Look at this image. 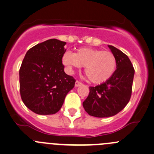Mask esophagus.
<instances>
[{
  "instance_id": "esophagus-1",
  "label": "esophagus",
  "mask_w": 154,
  "mask_h": 154,
  "mask_svg": "<svg viewBox=\"0 0 154 154\" xmlns=\"http://www.w3.org/2000/svg\"><path fill=\"white\" fill-rule=\"evenodd\" d=\"M82 82H80V81H78V80H77V81L75 82V87H78V86H80V85H82Z\"/></svg>"
}]
</instances>
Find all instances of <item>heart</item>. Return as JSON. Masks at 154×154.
I'll list each match as a JSON object with an SVG mask.
<instances>
[{"instance_id":"heart-1","label":"heart","mask_w":154,"mask_h":154,"mask_svg":"<svg viewBox=\"0 0 154 154\" xmlns=\"http://www.w3.org/2000/svg\"><path fill=\"white\" fill-rule=\"evenodd\" d=\"M62 61L69 72L85 67V74L94 84L108 81L116 68V60L112 52L93 48H80L74 54L66 51Z\"/></svg>"}]
</instances>
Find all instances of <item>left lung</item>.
<instances>
[{
	"label": "left lung",
	"instance_id": "1",
	"mask_svg": "<svg viewBox=\"0 0 154 154\" xmlns=\"http://www.w3.org/2000/svg\"><path fill=\"white\" fill-rule=\"evenodd\" d=\"M116 60V69L108 81L91 86L82 103L85 111L96 117H109L120 112L131 97L134 66L128 57L113 46H108Z\"/></svg>",
	"mask_w": 154,
	"mask_h": 154
}]
</instances>
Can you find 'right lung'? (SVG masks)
Listing matches in <instances>:
<instances>
[{
    "instance_id": "add662e5",
    "label": "right lung",
    "mask_w": 154,
    "mask_h": 154,
    "mask_svg": "<svg viewBox=\"0 0 154 154\" xmlns=\"http://www.w3.org/2000/svg\"><path fill=\"white\" fill-rule=\"evenodd\" d=\"M66 42L50 39L33 46L23 60L20 76V97L25 106L40 115L56 114L75 79L66 74L62 58Z\"/></svg>"
}]
</instances>
